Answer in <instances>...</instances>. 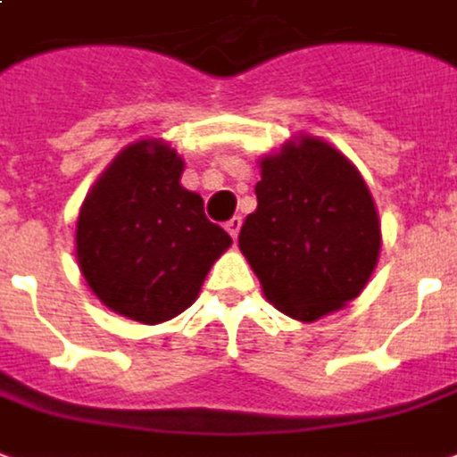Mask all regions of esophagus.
I'll use <instances>...</instances> for the list:
<instances>
[{"label":"esophagus","mask_w":457,"mask_h":457,"mask_svg":"<svg viewBox=\"0 0 457 457\" xmlns=\"http://www.w3.org/2000/svg\"><path fill=\"white\" fill-rule=\"evenodd\" d=\"M241 224H243L241 216H233V219H228V221H226V231L231 233L233 241L238 238V231H241Z\"/></svg>","instance_id":"obj_1"}]
</instances>
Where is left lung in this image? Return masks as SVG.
Wrapping results in <instances>:
<instances>
[{"label": "left lung", "instance_id": "8db88e82", "mask_svg": "<svg viewBox=\"0 0 457 457\" xmlns=\"http://www.w3.org/2000/svg\"><path fill=\"white\" fill-rule=\"evenodd\" d=\"M258 209L238 233L265 297L299 321L341 309L378 265L379 221L361 172L304 136L262 158Z\"/></svg>", "mask_w": 457, "mask_h": 457}]
</instances>
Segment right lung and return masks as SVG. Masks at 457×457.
<instances>
[{
	"instance_id": "add662e5",
	"label": "right lung",
	"mask_w": 457,
	"mask_h": 457,
	"mask_svg": "<svg viewBox=\"0 0 457 457\" xmlns=\"http://www.w3.org/2000/svg\"><path fill=\"white\" fill-rule=\"evenodd\" d=\"M185 162L160 141H138L112 162L82 204L78 262L112 312L160 324L182 314L231 236L179 185Z\"/></svg>"
}]
</instances>
